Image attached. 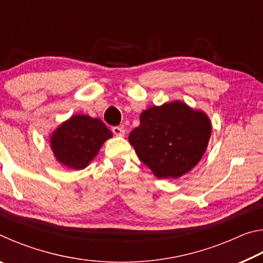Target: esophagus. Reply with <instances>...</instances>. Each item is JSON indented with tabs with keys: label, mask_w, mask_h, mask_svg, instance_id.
<instances>
[{
	"label": "esophagus",
	"mask_w": 263,
	"mask_h": 263,
	"mask_svg": "<svg viewBox=\"0 0 263 263\" xmlns=\"http://www.w3.org/2000/svg\"><path fill=\"white\" fill-rule=\"evenodd\" d=\"M112 132L114 135H116L117 137H124L125 136V130L122 126H115L112 127Z\"/></svg>",
	"instance_id": "esophagus-1"
}]
</instances>
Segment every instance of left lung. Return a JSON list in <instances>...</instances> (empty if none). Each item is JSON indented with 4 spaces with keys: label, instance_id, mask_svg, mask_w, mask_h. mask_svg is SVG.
<instances>
[{
    "label": "left lung",
    "instance_id": "8db88e82",
    "mask_svg": "<svg viewBox=\"0 0 263 263\" xmlns=\"http://www.w3.org/2000/svg\"><path fill=\"white\" fill-rule=\"evenodd\" d=\"M211 130L204 111L173 101L142 111L128 141L158 179H177L201 161Z\"/></svg>",
    "mask_w": 263,
    "mask_h": 263
}]
</instances>
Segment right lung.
<instances>
[{
	"label": "right lung",
	"instance_id": "add662e5",
	"mask_svg": "<svg viewBox=\"0 0 263 263\" xmlns=\"http://www.w3.org/2000/svg\"><path fill=\"white\" fill-rule=\"evenodd\" d=\"M111 137L112 132L101 119L74 115L53 131L50 145L58 162L81 171L92 161L102 145Z\"/></svg>",
	"mask_w": 263,
	"mask_h": 263
}]
</instances>
